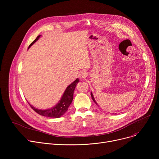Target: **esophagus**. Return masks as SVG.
I'll list each match as a JSON object with an SVG mask.
<instances>
[{"label":"esophagus","instance_id":"obj_1","mask_svg":"<svg viewBox=\"0 0 159 159\" xmlns=\"http://www.w3.org/2000/svg\"><path fill=\"white\" fill-rule=\"evenodd\" d=\"M87 77V72L85 70H82L79 73V77L80 79H84Z\"/></svg>","mask_w":159,"mask_h":159}]
</instances>
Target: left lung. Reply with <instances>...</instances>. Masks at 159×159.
I'll list each match as a JSON object with an SVG mask.
<instances>
[{
    "label": "left lung",
    "mask_w": 159,
    "mask_h": 159,
    "mask_svg": "<svg viewBox=\"0 0 159 159\" xmlns=\"http://www.w3.org/2000/svg\"><path fill=\"white\" fill-rule=\"evenodd\" d=\"M91 98H92V99H93V101H94V102L97 104V105H98L97 104V102H96V101H95V98H94V97H93V93L91 92Z\"/></svg>",
    "instance_id": "left-lung-1"
}]
</instances>
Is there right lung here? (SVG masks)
Masks as SVG:
<instances>
[{
    "instance_id": "right-lung-1",
    "label": "right lung",
    "mask_w": 159,
    "mask_h": 159,
    "mask_svg": "<svg viewBox=\"0 0 159 159\" xmlns=\"http://www.w3.org/2000/svg\"><path fill=\"white\" fill-rule=\"evenodd\" d=\"M40 35H39L34 40H33L31 44L29 46L28 49L34 44L35 42L40 38ZM79 79H77L74 82H73L70 85H69L66 89L64 93L58 102L53 107L47 110H39L31 106L30 103V106L31 107L32 109L37 112L38 114L43 115L44 116L51 118H59L62 116L68 110V107L72 102L73 98V93L75 87H76L77 83L79 82Z\"/></svg>"
}]
</instances>
